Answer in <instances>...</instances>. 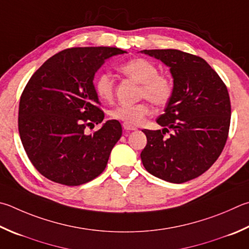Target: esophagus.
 I'll return each mask as SVG.
<instances>
[{
	"label": "esophagus",
	"instance_id": "esophagus-1",
	"mask_svg": "<svg viewBox=\"0 0 249 249\" xmlns=\"http://www.w3.org/2000/svg\"><path fill=\"white\" fill-rule=\"evenodd\" d=\"M123 127H124L126 132H132V130H136V127H134V126H129L127 124H123Z\"/></svg>",
	"mask_w": 249,
	"mask_h": 249
}]
</instances>
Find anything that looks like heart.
<instances>
[{
    "instance_id": "1",
    "label": "heart",
    "mask_w": 249,
    "mask_h": 249,
    "mask_svg": "<svg viewBox=\"0 0 249 249\" xmlns=\"http://www.w3.org/2000/svg\"><path fill=\"white\" fill-rule=\"evenodd\" d=\"M119 71L140 84L139 98H146L158 107H165L170 102L174 92L173 80L168 75L158 73V67L152 62L142 57L132 58L120 64ZM94 91L101 100H112L114 94L112 76L107 73L99 75L94 81ZM109 114L112 120L129 126H138L150 114V107L146 101H142L136 105L115 107Z\"/></svg>"
}]
</instances>
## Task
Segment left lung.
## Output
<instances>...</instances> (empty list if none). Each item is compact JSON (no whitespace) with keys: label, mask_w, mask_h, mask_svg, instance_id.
<instances>
[{"label":"left lung","mask_w":249,"mask_h":249,"mask_svg":"<svg viewBox=\"0 0 249 249\" xmlns=\"http://www.w3.org/2000/svg\"><path fill=\"white\" fill-rule=\"evenodd\" d=\"M142 52L170 67L174 92L157 119L163 129H142L147 144L140 158L156 178L185 183L205 173L223 150L231 122L228 88L199 56L174 49Z\"/></svg>","instance_id":"8db88e82"}]
</instances>
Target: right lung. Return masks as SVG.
Masks as SVG:
<instances>
[{
  "mask_svg": "<svg viewBox=\"0 0 249 249\" xmlns=\"http://www.w3.org/2000/svg\"><path fill=\"white\" fill-rule=\"evenodd\" d=\"M126 51L110 47L63 50L35 71L21 93L18 130L31 163L44 178L67 186L90 182L105 171L122 136L119 121L101 123L93 77L107 58Z\"/></svg>",
  "mask_w": 249,
  "mask_h": 249,
  "instance_id": "1",
  "label": "right lung"
}]
</instances>
